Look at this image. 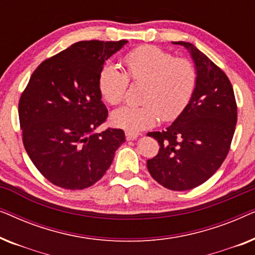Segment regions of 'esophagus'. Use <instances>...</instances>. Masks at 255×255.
<instances>
[{
  "mask_svg": "<svg viewBox=\"0 0 255 255\" xmlns=\"http://www.w3.org/2000/svg\"><path fill=\"white\" fill-rule=\"evenodd\" d=\"M138 133H132V132H125V137H127V140H134V139L138 138Z\"/></svg>",
  "mask_w": 255,
  "mask_h": 255,
  "instance_id": "34e87169",
  "label": "esophagus"
}]
</instances>
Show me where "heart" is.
<instances>
[{
    "label": "heart",
    "instance_id": "b5f03b06",
    "mask_svg": "<svg viewBox=\"0 0 255 255\" xmlns=\"http://www.w3.org/2000/svg\"><path fill=\"white\" fill-rule=\"evenodd\" d=\"M124 72L113 64H106L99 75V90L111 106L121 103L128 81L144 82L142 106H125L113 111L114 127L128 132L152 128L158 117L170 122L180 116L196 87V69L189 60L174 58L168 52L153 45L134 48L123 58Z\"/></svg>",
    "mask_w": 255,
    "mask_h": 255
}]
</instances>
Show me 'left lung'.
<instances>
[{
	"label": "left lung",
	"mask_w": 255,
	"mask_h": 255,
	"mask_svg": "<svg viewBox=\"0 0 255 255\" xmlns=\"http://www.w3.org/2000/svg\"><path fill=\"white\" fill-rule=\"evenodd\" d=\"M190 52L196 67V87L180 116L165 131L148 132L159 152L147 169L167 189L189 190L210 179L222 166L237 124V103L224 72L193 44L173 41Z\"/></svg>",
	"instance_id": "1"
}]
</instances>
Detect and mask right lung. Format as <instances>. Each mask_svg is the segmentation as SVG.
<instances>
[{
    "label": "right lung",
    "mask_w": 255,
    "mask_h": 255,
    "mask_svg": "<svg viewBox=\"0 0 255 255\" xmlns=\"http://www.w3.org/2000/svg\"><path fill=\"white\" fill-rule=\"evenodd\" d=\"M128 40H83L46 59L31 75L18 103L27 155L41 175L65 189L96 183L125 141L124 131L95 130L108 118L99 75Z\"/></svg>",
    "instance_id": "right-lung-1"
}]
</instances>
